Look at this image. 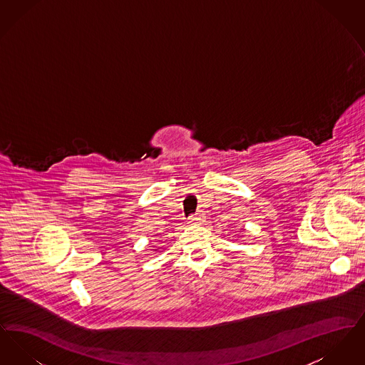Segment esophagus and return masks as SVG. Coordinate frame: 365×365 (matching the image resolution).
<instances>
[{
	"label": "esophagus",
	"instance_id": "esophagus-1",
	"mask_svg": "<svg viewBox=\"0 0 365 365\" xmlns=\"http://www.w3.org/2000/svg\"><path fill=\"white\" fill-rule=\"evenodd\" d=\"M189 222L190 223H200L201 222V216L200 215H192V216H190Z\"/></svg>",
	"mask_w": 365,
	"mask_h": 365
}]
</instances>
